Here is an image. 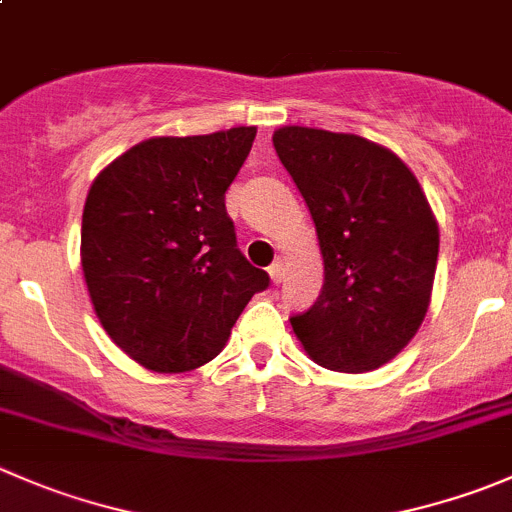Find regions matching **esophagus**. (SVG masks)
<instances>
[{
  "label": "esophagus",
  "mask_w": 512,
  "mask_h": 512,
  "mask_svg": "<svg viewBox=\"0 0 512 512\" xmlns=\"http://www.w3.org/2000/svg\"><path fill=\"white\" fill-rule=\"evenodd\" d=\"M267 272H270V280L275 282V285H280V282H282V275H285V262L277 260L275 265H270V270H267Z\"/></svg>",
  "instance_id": "obj_1"
}]
</instances>
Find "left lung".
I'll list each match as a JSON object with an SVG mask.
<instances>
[{
  "instance_id": "obj_1",
  "label": "left lung",
  "mask_w": 512,
  "mask_h": 512,
  "mask_svg": "<svg viewBox=\"0 0 512 512\" xmlns=\"http://www.w3.org/2000/svg\"><path fill=\"white\" fill-rule=\"evenodd\" d=\"M277 157L310 207L325 282L292 330L317 365L367 372L428 315L440 230L418 177L388 147L347 132L280 127Z\"/></svg>"
}]
</instances>
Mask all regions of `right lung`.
I'll return each instance as SVG.
<instances>
[{
    "label": "right lung",
    "instance_id": "1",
    "mask_svg": "<svg viewBox=\"0 0 512 512\" xmlns=\"http://www.w3.org/2000/svg\"><path fill=\"white\" fill-rule=\"evenodd\" d=\"M257 127L150 137L109 162L82 212V272L114 345L152 372L217 357L252 295L270 285L237 250L225 192Z\"/></svg>",
    "mask_w": 512,
    "mask_h": 512
}]
</instances>
